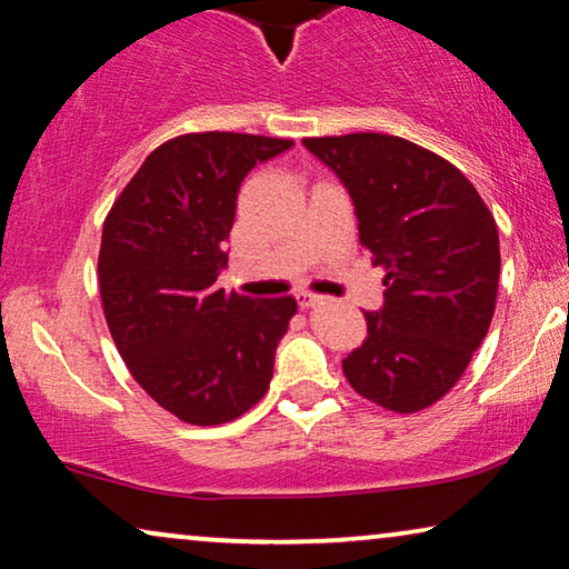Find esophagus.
Masks as SVG:
<instances>
[{
    "instance_id": "1",
    "label": "esophagus",
    "mask_w": 569,
    "mask_h": 569,
    "mask_svg": "<svg viewBox=\"0 0 569 569\" xmlns=\"http://www.w3.org/2000/svg\"><path fill=\"white\" fill-rule=\"evenodd\" d=\"M295 300H298V305H300L302 310L316 308V305L323 302V298H318V295H310V292H298V295H295Z\"/></svg>"
}]
</instances>
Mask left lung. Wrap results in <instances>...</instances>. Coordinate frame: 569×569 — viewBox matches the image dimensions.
<instances>
[{
	"label": "left lung",
	"instance_id": "8db88e82",
	"mask_svg": "<svg viewBox=\"0 0 569 569\" xmlns=\"http://www.w3.org/2000/svg\"><path fill=\"white\" fill-rule=\"evenodd\" d=\"M349 192L359 241L385 269V305L343 359L361 398L418 413L443 398L496 312L498 226L472 182L433 151L385 133L305 138Z\"/></svg>",
	"mask_w": 569,
	"mask_h": 569
}]
</instances>
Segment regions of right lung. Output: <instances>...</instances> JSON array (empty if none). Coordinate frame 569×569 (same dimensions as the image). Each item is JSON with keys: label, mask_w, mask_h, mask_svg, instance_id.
Returning a JSON list of instances; mask_svg holds the SVG:
<instances>
[{"label": "right lung", "mask_w": 569, "mask_h": 569, "mask_svg": "<svg viewBox=\"0 0 569 569\" xmlns=\"http://www.w3.org/2000/svg\"><path fill=\"white\" fill-rule=\"evenodd\" d=\"M292 146L246 133L171 138L104 220L97 271L112 341L136 382L184 423H228L269 390L298 302L228 295L216 282L241 182Z\"/></svg>", "instance_id": "add662e5"}]
</instances>
